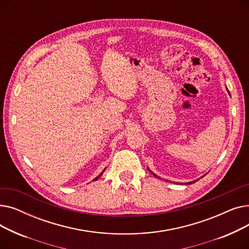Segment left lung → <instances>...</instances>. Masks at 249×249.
I'll list each match as a JSON object with an SVG mask.
<instances>
[{"mask_svg": "<svg viewBox=\"0 0 249 249\" xmlns=\"http://www.w3.org/2000/svg\"><path fill=\"white\" fill-rule=\"evenodd\" d=\"M226 89H227V87H226ZM227 91H228V94H229V95H230V91H229V90H228V89H227ZM148 169H149V168H148ZM149 172H150V173H151V174H152V175H153V176H154V177H155V178H160V177H159V176H156V175H155V174H154V173H152V172H151V171H150V169H149ZM206 175H207V174H206ZM206 175H204V176H203V177H205V176H206ZM203 177H202V178H203ZM197 180H199V178H197V179H196V180H193V181H189V182H185V185H191V184H193V182H196V181H197ZM166 181H167V180H166ZM181 185H184V184H181Z\"/></svg>", "mask_w": 249, "mask_h": 249, "instance_id": "left-lung-1", "label": "left lung"}]
</instances>
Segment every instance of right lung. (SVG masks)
<instances>
[{"label":"right lung","mask_w":249,"mask_h":249,"mask_svg":"<svg viewBox=\"0 0 249 249\" xmlns=\"http://www.w3.org/2000/svg\"><path fill=\"white\" fill-rule=\"evenodd\" d=\"M105 169H106V168H105ZM105 169H104V171H103V172H102V173H101V174H100V175H99V176H98V177H97V178H95V179H94V180H96V179H98V178H100V177H101V176H102V175H103V173H104V172H105Z\"/></svg>","instance_id":"obj_1"}]
</instances>
